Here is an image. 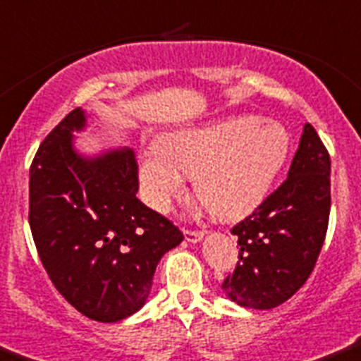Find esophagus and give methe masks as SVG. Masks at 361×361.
Returning <instances> with one entry per match:
<instances>
[{"instance_id":"obj_1","label":"esophagus","mask_w":361,"mask_h":361,"mask_svg":"<svg viewBox=\"0 0 361 361\" xmlns=\"http://www.w3.org/2000/svg\"><path fill=\"white\" fill-rule=\"evenodd\" d=\"M205 237V231H185V240L190 242V244H198L200 240H204Z\"/></svg>"}]
</instances>
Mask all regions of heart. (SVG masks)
Listing matches in <instances>:
<instances>
[{
    "instance_id": "1",
    "label": "heart",
    "mask_w": 361,
    "mask_h": 361,
    "mask_svg": "<svg viewBox=\"0 0 361 361\" xmlns=\"http://www.w3.org/2000/svg\"><path fill=\"white\" fill-rule=\"evenodd\" d=\"M288 154L283 124L231 117L159 139L141 154L139 183L148 205L166 211L185 192V176H195L196 196L218 218L233 220L264 202Z\"/></svg>"
}]
</instances>
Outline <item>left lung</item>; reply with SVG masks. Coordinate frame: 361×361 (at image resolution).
I'll return each mask as SVG.
<instances>
[{"label": "left lung", "instance_id": "1", "mask_svg": "<svg viewBox=\"0 0 361 361\" xmlns=\"http://www.w3.org/2000/svg\"><path fill=\"white\" fill-rule=\"evenodd\" d=\"M330 214V157L312 124L283 185L233 227L238 262L222 290L240 307L269 310L301 288L316 266Z\"/></svg>", "mask_w": 361, "mask_h": 361}]
</instances>
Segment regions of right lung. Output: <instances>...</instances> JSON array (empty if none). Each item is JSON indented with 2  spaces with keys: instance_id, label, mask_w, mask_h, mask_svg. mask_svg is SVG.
Returning <instances> with one entry per match:
<instances>
[{
  "instance_id": "obj_1",
  "label": "right lung",
  "mask_w": 361,
  "mask_h": 361,
  "mask_svg": "<svg viewBox=\"0 0 361 361\" xmlns=\"http://www.w3.org/2000/svg\"><path fill=\"white\" fill-rule=\"evenodd\" d=\"M86 124V111L75 108L38 148L29 224L54 288L90 319L115 323L147 302L157 262L183 235L137 200L130 148L78 152L73 134Z\"/></svg>"
}]
</instances>
